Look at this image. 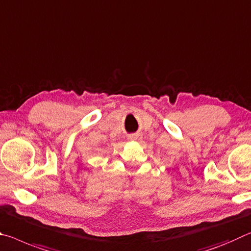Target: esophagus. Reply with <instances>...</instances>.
<instances>
[{"label": "esophagus", "mask_w": 251, "mask_h": 251, "mask_svg": "<svg viewBox=\"0 0 251 251\" xmlns=\"http://www.w3.org/2000/svg\"><path fill=\"white\" fill-rule=\"evenodd\" d=\"M138 135H131V137L129 138L130 139V140H138Z\"/></svg>", "instance_id": "obj_1"}]
</instances>
